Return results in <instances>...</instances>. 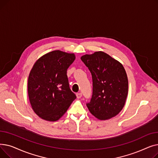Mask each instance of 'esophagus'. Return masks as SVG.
<instances>
[{
	"instance_id": "esophagus-1",
	"label": "esophagus",
	"mask_w": 158,
	"mask_h": 158,
	"mask_svg": "<svg viewBox=\"0 0 158 158\" xmlns=\"http://www.w3.org/2000/svg\"><path fill=\"white\" fill-rule=\"evenodd\" d=\"M76 96H77V98H81V97H82V94H81V93H77V94H76Z\"/></svg>"
}]
</instances>
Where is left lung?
Returning <instances> with one entry per match:
<instances>
[{
    "label": "left lung",
    "mask_w": 158,
    "mask_h": 158,
    "mask_svg": "<svg viewBox=\"0 0 158 158\" xmlns=\"http://www.w3.org/2000/svg\"><path fill=\"white\" fill-rule=\"evenodd\" d=\"M81 60L92 76V96L86 104L89 112L101 120L115 117L123 109L128 94V79L123 65L102 51L84 55Z\"/></svg>",
    "instance_id": "8db88e82"
}]
</instances>
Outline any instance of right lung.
<instances>
[{
  "instance_id": "add662e5",
  "label": "right lung",
  "mask_w": 158,
  "mask_h": 158,
  "mask_svg": "<svg viewBox=\"0 0 158 158\" xmlns=\"http://www.w3.org/2000/svg\"><path fill=\"white\" fill-rule=\"evenodd\" d=\"M75 59L74 54L54 51L41 56L33 65L28 78V95L39 117L51 122L59 120L76 98L66 75Z\"/></svg>"
}]
</instances>
